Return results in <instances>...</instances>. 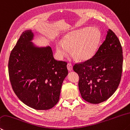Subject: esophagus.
Wrapping results in <instances>:
<instances>
[{
  "mask_svg": "<svg viewBox=\"0 0 130 130\" xmlns=\"http://www.w3.org/2000/svg\"><path fill=\"white\" fill-rule=\"evenodd\" d=\"M67 68H68V69L69 71H72V70H73V65L70 63H68Z\"/></svg>",
  "mask_w": 130,
  "mask_h": 130,
  "instance_id": "34e87169",
  "label": "esophagus"
}]
</instances>
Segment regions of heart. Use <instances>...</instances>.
Returning a JSON list of instances; mask_svg holds the SVG:
<instances>
[{
    "instance_id": "1",
    "label": "heart",
    "mask_w": 130,
    "mask_h": 130,
    "mask_svg": "<svg viewBox=\"0 0 130 130\" xmlns=\"http://www.w3.org/2000/svg\"><path fill=\"white\" fill-rule=\"evenodd\" d=\"M100 41V34L95 28H84L74 30L64 37L57 46L61 57L67 56L72 49V55L79 60L85 61L95 55Z\"/></svg>"
}]
</instances>
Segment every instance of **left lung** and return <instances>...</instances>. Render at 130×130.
I'll use <instances>...</instances> for the list:
<instances>
[{"label": "left lung", "instance_id": "1", "mask_svg": "<svg viewBox=\"0 0 130 130\" xmlns=\"http://www.w3.org/2000/svg\"><path fill=\"white\" fill-rule=\"evenodd\" d=\"M122 66L121 42L109 29L105 40L93 57L73 67L79 77L78 87L82 98L93 104L108 100L119 86Z\"/></svg>", "mask_w": 130, "mask_h": 130}]
</instances>
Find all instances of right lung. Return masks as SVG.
Returning <instances> with one entry per match:
<instances>
[{
  "label": "right lung",
  "instance_id": "add662e5",
  "mask_svg": "<svg viewBox=\"0 0 130 130\" xmlns=\"http://www.w3.org/2000/svg\"><path fill=\"white\" fill-rule=\"evenodd\" d=\"M32 30L23 32L12 50L8 61L9 79L16 95L29 107L45 110L60 99L67 76V63L53 57L51 47L38 46L32 41Z\"/></svg>",
  "mask_w": 130,
  "mask_h": 130
}]
</instances>
